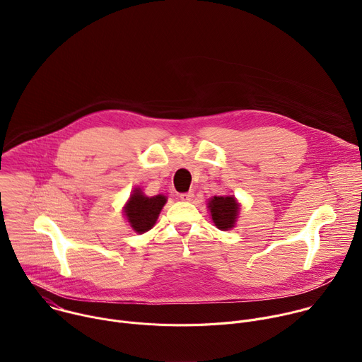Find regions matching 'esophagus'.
Segmentation results:
<instances>
[{"label":"esophagus","instance_id":"obj_1","mask_svg":"<svg viewBox=\"0 0 362 362\" xmlns=\"http://www.w3.org/2000/svg\"><path fill=\"white\" fill-rule=\"evenodd\" d=\"M179 197H180V200H183V202H192L193 197H194V193H193V192H186V193H182Z\"/></svg>","mask_w":362,"mask_h":362}]
</instances>
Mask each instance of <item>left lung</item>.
<instances>
[{
  "instance_id": "left-lung-1",
  "label": "left lung",
  "mask_w": 362,
  "mask_h": 362,
  "mask_svg": "<svg viewBox=\"0 0 362 362\" xmlns=\"http://www.w3.org/2000/svg\"><path fill=\"white\" fill-rule=\"evenodd\" d=\"M208 204L211 209L212 221L219 229L228 230L235 225L239 204L232 196H215Z\"/></svg>"
}]
</instances>
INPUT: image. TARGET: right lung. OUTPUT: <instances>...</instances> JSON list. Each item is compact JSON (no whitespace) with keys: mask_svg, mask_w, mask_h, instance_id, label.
Instances as JSON below:
<instances>
[{"mask_svg":"<svg viewBox=\"0 0 362 362\" xmlns=\"http://www.w3.org/2000/svg\"><path fill=\"white\" fill-rule=\"evenodd\" d=\"M166 203V197L162 194L147 197L140 189H136L127 202L124 214L130 226L137 232L143 233L151 229L156 223L159 214Z\"/></svg>","mask_w":362,"mask_h":362,"instance_id":"right-lung-1","label":"right lung"}]
</instances>
